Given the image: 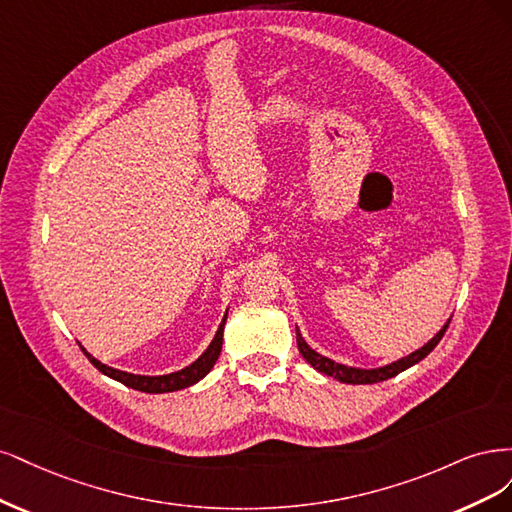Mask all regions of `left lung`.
<instances>
[{
  "label": "left lung",
  "instance_id": "left-lung-1",
  "mask_svg": "<svg viewBox=\"0 0 512 512\" xmlns=\"http://www.w3.org/2000/svg\"><path fill=\"white\" fill-rule=\"evenodd\" d=\"M447 327H449V323L444 325L430 342H427L425 346H421L419 351L410 353V355L404 357V359L393 361V364H389V366H385V368H376V370H359V368H349V366L336 364V361L319 355L317 351H312L310 346L304 342V338H302L300 332H295V334H298V349H300L302 357H304V359L308 361V364H310L312 368H315V370H319V372H323V374H327V376H334L336 381H340V383H349V385H372V383L387 381V378L404 372V370L410 368V366L419 364V361H421L423 357H427V355H430V353L436 349V344L442 340L444 332H447Z\"/></svg>",
  "mask_w": 512,
  "mask_h": 512
}]
</instances>
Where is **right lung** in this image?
I'll list each match as a JSON object with an SVG mask.
<instances>
[{
  "mask_svg": "<svg viewBox=\"0 0 512 512\" xmlns=\"http://www.w3.org/2000/svg\"><path fill=\"white\" fill-rule=\"evenodd\" d=\"M227 319V315H225ZM225 319L223 323L219 325V332L217 336H214V340L210 342L208 349L204 351V355H200V359H195L191 366H187L185 370H178V372H172V374H166V376H138V374H129V372H121V370H114V368H108L104 364H100L95 357H91L85 349H82V353H85L89 357L91 364L100 370L102 374L114 378V381H119L131 389L136 391H144V393H168V391H178V389H185V387H191L193 383L200 381V378H204L212 366L217 364V359L221 355V344H223V327H225Z\"/></svg>",
  "mask_w": 512,
  "mask_h": 512,
  "instance_id": "1",
  "label": "right lung"
}]
</instances>
